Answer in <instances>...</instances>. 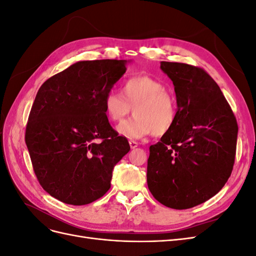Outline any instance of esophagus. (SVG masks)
I'll return each instance as SVG.
<instances>
[{"label": "esophagus", "instance_id": "1", "mask_svg": "<svg viewBox=\"0 0 256 256\" xmlns=\"http://www.w3.org/2000/svg\"><path fill=\"white\" fill-rule=\"evenodd\" d=\"M129 144H130V147H131V148H132V150L136 148L138 145V143L136 142V141H129Z\"/></svg>", "mask_w": 256, "mask_h": 256}]
</instances>
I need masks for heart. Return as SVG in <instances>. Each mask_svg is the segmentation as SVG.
I'll return each instance as SVG.
<instances>
[{
  "mask_svg": "<svg viewBox=\"0 0 256 256\" xmlns=\"http://www.w3.org/2000/svg\"><path fill=\"white\" fill-rule=\"evenodd\" d=\"M120 92L110 90L104 98V109L111 122H120L132 108L134 116L122 122L118 131L129 138L156 136L170 132L177 122V102L173 92L150 76H136L124 81Z\"/></svg>",
  "mask_w": 256,
  "mask_h": 256,
  "instance_id": "obj_1",
  "label": "heart"
}]
</instances>
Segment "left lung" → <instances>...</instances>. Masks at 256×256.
<instances>
[{
  "instance_id": "obj_1",
  "label": "left lung",
  "mask_w": 256,
  "mask_h": 256,
  "mask_svg": "<svg viewBox=\"0 0 256 256\" xmlns=\"http://www.w3.org/2000/svg\"><path fill=\"white\" fill-rule=\"evenodd\" d=\"M173 81L177 122L150 147L147 186L166 207L188 209L206 202L233 171L238 125L218 84L203 68L161 62Z\"/></svg>"
}]
</instances>
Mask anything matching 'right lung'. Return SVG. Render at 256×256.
<instances>
[{"label":"right lung","instance_id":"add662e5","mask_svg":"<svg viewBox=\"0 0 256 256\" xmlns=\"http://www.w3.org/2000/svg\"><path fill=\"white\" fill-rule=\"evenodd\" d=\"M126 70L124 60H82L37 92L26 143L38 182L60 202L85 205L104 196L114 166L130 150L104 109V95Z\"/></svg>","mask_w":256,"mask_h":256}]
</instances>
